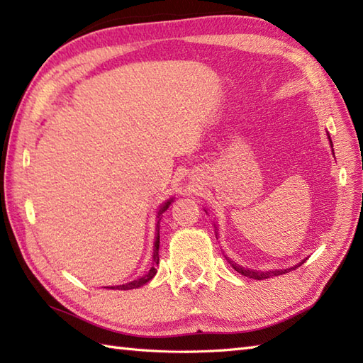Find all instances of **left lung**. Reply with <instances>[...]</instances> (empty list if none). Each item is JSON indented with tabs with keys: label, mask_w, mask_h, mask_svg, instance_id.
<instances>
[{
	"label": "left lung",
	"mask_w": 363,
	"mask_h": 363,
	"mask_svg": "<svg viewBox=\"0 0 363 363\" xmlns=\"http://www.w3.org/2000/svg\"><path fill=\"white\" fill-rule=\"evenodd\" d=\"M329 140H330V137H329ZM333 143V142H330ZM229 260V259H228ZM306 260H303L301 262V264H304ZM229 264H230V267H233L237 273H240V274H243V276H246V277H252V279H257V281H264V279H268V277H273V276H279V274H284V273H289V272H291V269H295V268H298L299 265H296V267H293V268H289V269H274V272H254V269H246V268H243V267H240V265H237V264H234L233 260H229Z\"/></svg>",
	"instance_id": "8db88e82"
}]
</instances>
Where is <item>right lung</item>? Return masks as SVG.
I'll list each match as a JSON object with an SVG mask.
<instances>
[{
    "instance_id": "right-lung-1",
    "label": "right lung",
    "mask_w": 363,
    "mask_h": 363,
    "mask_svg": "<svg viewBox=\"0 0 363 363\" xmlns=\"http://www.w3.org/2000/svg\"><path fill=\"white\" fill-rule=\"evenodd\" d=\"M169 206V201L168 203H165V206L162 207L160 209V213L164 212V211H167V207ZM157 235H156V242H154V252H152V267L150 268V272L146 273L145 276H142V277H138V279H135V281H133V282H128V284H123V285H117V287H107V289H112V290H130V289H137V287H142L143 284H146V282H150L152 277H154V274L157 273V268H156V265L159 264V221H157Z\"/></svg>"
}]
</instances>
